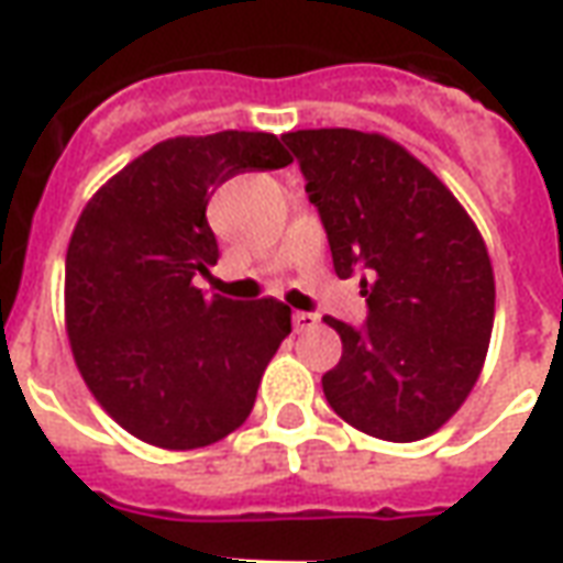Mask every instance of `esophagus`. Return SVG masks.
<instances>
[{"label":"esophagus","instance_id":"34e87169","mask_svg":"<svg viewBox=\"0 0 563 563\" xmlns=\"http://www.w3.org/2000/svg\"><path fill=\"white\" fill-rule=\"evenodd\" d=\"M292 322H295V331L301 334V331L317 329L319 317H317V313H305V310H298V313H292Z\"/></svg>","mask_w":563,"mask_h":563}]
</instances>
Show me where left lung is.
<instances>
[{"label": "left lung", "mask_w": 563, "mask_h": 563, "mask_svg": "<svg viewBox=\"0 0 563 563\" xmlns=\"http://www.w3.org/2000/svg\"><path fill=\"white\" fill-rule=\"evenodd\" d=\"M329 234L341 280L362 277L365 325L325 317L343 355L322 377L331 410L391 443L434 434L479 377L495 274L455 196L401 144L355 129L283 135Z\"/></svg>", "instance_id": "1"}]
</instances>
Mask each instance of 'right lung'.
<instances>
[{
    "instance_id": "right-lung-1",
    "label": "right lung",
    "mask_w": 563,
    "mask_h": 563,
    "mask_svg": "<svg viewBox=\"0 0 563 563\" xmlns=\"http://www.w3.org/2000/svg\"><path fill=\"white\" fill-rule=\"evenodd\" d=\"M292 156L268 132L162 141L92 196L66 256V325L80 377L144 443L198 449L232 434L292 331L274 298L196 289L220 246L208 201L229 177Z\"/></svg>"
}]
</instances>
